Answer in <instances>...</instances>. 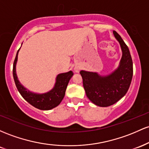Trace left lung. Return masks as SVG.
Masks as SVG:
<instances>
[{
    "mask_svg": "<svg viewBox=\"0 0 149 149\" xmlns=\"http://www.w3.org/2000/svg\"><path fill=\"white\" fill-rule=\"evenodd\" d=\"M115 37L120 43L123 56L119 68L108 76L96 72L80 71L86 96L95 105L107 107L113 105L127 92L133 75V63L126 43L115 31Z\"/></svg>",
    "mask_w": 149,
    "mask_h": 149,
    "instance_id": "8db88e82",
    "label": "left lung"
}]
</instances>
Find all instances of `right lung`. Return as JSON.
<instances>
[{
    "label": "right lung",
    "mask_w": 149,
    "mask_h": 149,
    "mask_svg": "<svg viewBox=\"0 0 149 149\" xmlns=\"http://www.w3.org/2000/svg\"><path fill=\"white\" fill-rule=\"evenodd\" d=\"M19 50L17 51L16 57L15 58L14 63H13V74L15 83L17 88L19 91V93L28 103L38 109L48 111V110L56 108L61 103L62 100L64 98L67 86H68L70 78L73 75V72L72 71H70L68 72L58 74L56 78V82L54 88L47 93H43V94H36V93L30 92L19 83L16 74L15 66L17 61V55Z\"/></svg>",
    "instance_id": "right-lung-1"
}]
</instances>
